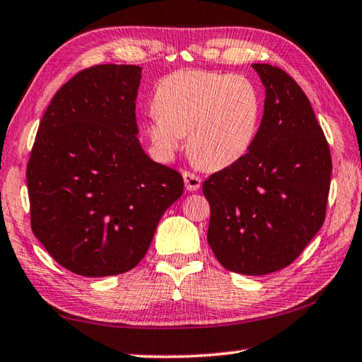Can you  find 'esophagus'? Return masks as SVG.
<instances>
[{
  "mask_svg": "<svg viewBox=\"0 0 362 362\" xmlns=\"http://www.w3.org/2000/svg\"><path fill=\"white\" fill-rule=\"evenodd\" d=\"M183 180H185V188L188 189V192H198L201 187L199 177L193 173H188V170L183 173Z\"/></svg>",
  "mask_w": 362,
  "mask_h": 362,
  "instance_id": "1",
  "label": "esophagus"
}]
</instances>
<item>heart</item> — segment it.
<instances>
[{
  "label": "heart",
  "mask_w": 362,
  "mask_h": 362,
  "mask_svg": "<svg viewBox=\"0 0 362 362\" xmlns=\"http://www.w3.org/2000/svg\"><path fill=\"white\" fill-rule=\"evenodd\" d=\"M155 115L146 134L161 155L170 159L182 148L196 166L230 168L247 155L262 118L259 90L241 75L206 70H177L156 84Z\"/></svg>",
  "instance_id": "obj_1"
}]
</instances>
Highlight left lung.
Here are the masks:
<instances>
[{"mask_svg": "<svg viewBox=\"0 0 362 362\" xmlns=\"http://www.w3.org/2000/svg\"><path fill=\"white\" fill-rule=\"evenodd\" d=\"M265 108L252 148L203 183L207 243L222 267L260 276L302 254L324 223L332 159L308 97L284 70L254 64Z\"/></svg>", "mask_w": 362, "mask_h": 362, "instance_id": "8db88e82", "label": "left lung"}]
</instances>
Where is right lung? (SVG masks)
Returning <instances> with one entry per match:
<instances>
[{"label":"right lung","instance_id":"1","mask_svg":"<svg viewBox=\"0 0 362 362\" xmlns=\"http://www.w3.org/2000/svg\"><path fill=\"white\" fill-rule=\"evenodd\" d=\"M137 65H95L60 88L27 164L33 235L81 276H113L144 259L159 218L183 193L177 170L137 139Z\"/></svg>","mask_w":362,"mask_h":362}]
</instances>
